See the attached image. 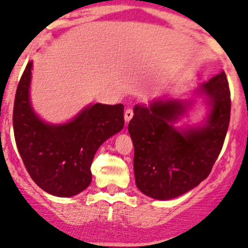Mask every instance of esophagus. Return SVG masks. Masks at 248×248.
Segmentation results:
<instances>
[{
  "instance_id": "1",
  "label": "esophagus",
  "mask_w": 248,
  "mask_h": 248,
  "mask_svg": "<svg viewBox=\"0 0 248 248\" xmlns=\"http://www.w3.org/2000/svg\"><path fill=\"white\" fill-rule=\"evenodd\" d=\"M133 110L132 109H127L126 112H124V120H126V122L128 124V122H129L130 120H132V118H133Z\"/></svg>"
}]
</instances>
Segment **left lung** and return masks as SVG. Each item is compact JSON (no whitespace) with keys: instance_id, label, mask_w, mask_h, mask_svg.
<instances>
[{"instance_id":"8db88e82","label":"left lung","mask_w":248,"mask_h":248,"mask_svg":"<svg viewBox=\"0 0 248 248\" xmlns=\"http://www.w3.org/2000/svg\"><path fill=\"white\" fill-rule=\"evenodd\" d=\"M197 101L207 107L206 119L197 126H177ZM230 113L224 71L198 85L187 99L157 98L148 105H135L128 132L139 190L150 198L169 201L197 186L211 172L220 153Z\"/></svg>"}]
</instances>
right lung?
I'll use <instances>...</instances> for the list:
<instances>
[{
	"mask_svg": "<svg viewBox=\"0 0 248 248\" xmlns=\"http://www.w3.org/2000/svg\"><path fill=\"white\" fill-rule=\"evenodd\" d=\"M32 61L19 80L14 104V134L28 172L41 189L72 197L92 182L91 164L105 141L124 128V105L90 104L62 124L46 122L30 99Z\"/></svg>",
	"mask_w": 248,
	"mask_h": 248,
	"instance_id": "obj_1",
	"label": "right lung"
}]
</instances>
